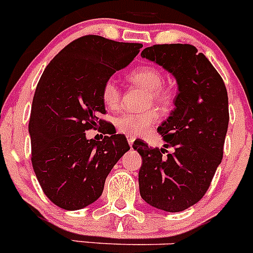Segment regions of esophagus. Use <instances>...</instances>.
<instances>
[{
    "label": "esophagus",
    "mask_w": 253,
    "mask_h": 253,
    "mask_svg": "<svg viewBox=\"0 0 253 253\" xmlns=\"http://www.w3.org/2000/svg\"><path fill=\"white\" fill-rule=\"evenodd\" d=\"M126 139H128V143H129V146H133V143H134V138L133 137H128L126 138Z\"/></svg>",
    "instance_id": "1"
}]
</instances>
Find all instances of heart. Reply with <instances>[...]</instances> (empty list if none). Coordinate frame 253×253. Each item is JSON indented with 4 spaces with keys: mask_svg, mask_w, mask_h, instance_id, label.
Returning <instances> with one entry per match:
<instances>
[{
    "mask_svg": "<svg viewBox=\"0 0 253 253\" xmlns=\"http://www.w3.org/2000/svg\"><path fill=\"white\" fill-rule=\"evenodd\" d=\"M129 81L147 90V105L152 102L167 106L173 100V91L163 84V75L160 69L143 66L131 71ZM101 100L107 109H116L120 104V90L113 80H107L101 88ZM160 120V113L154 109L140 114L122 113L114 120L116 130L129 137H139L148 133L152 125Z\"/></svg>",
    "mask_w": 253,
    "mask_h": 253,
    "instance_id": "obj_1",
    "label": "heart"
}]
</instances>
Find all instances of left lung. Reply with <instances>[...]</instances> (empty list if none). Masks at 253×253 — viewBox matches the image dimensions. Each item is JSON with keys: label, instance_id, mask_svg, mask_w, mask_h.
Listing matches in <instances>:
<instances>
[{"label": "left lung", "instance_id": "obj_1", "mask_svg": "<svg viewBox=\"0 0 253 253\" xmlns=\"http://www.w3.org/2000/svg\"><path fill=\"white\" fill-rule=\"evenodd\" d=\"M142 57L175 76L178 93L176 107L158 126L165 148L143 140L133 144L142 156L140 196L157 209L182 211L205 195L222 162L229 122L227 88L213 64L190 44H156Z\"/></svg>", "mask_w": 253, "mask_h": 253}]
</instances>
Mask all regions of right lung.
I'll list each match as a JSON object with an SVG mask.
<instances>
[{
  "mask_svg": "<svg viewBox=\"0 0 253 253\" xmlns=\"http://www.w3.org/2000/svg\"><path fill=\"white\" fill-rule=\"evenodd\" d=\"M143 44L120 43L99 35L73 40L50 60L35 90L29 133L31 163L44 194L66 210L92 204L109 172L130 149L122 134L87 139L86 130L106 134L101 88L128 66Z\"/></svg>",
  "mask_w": 253,
  "mask_h": 253,
  "instance_id": "1",
  "label": "right lung"
}]
</instances>
